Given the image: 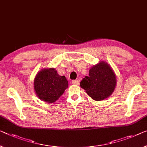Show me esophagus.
Listing matches in <instances>:
<instances>
[{"label":"esophagus","mask_w":147,"mask_h":147,"mask_svg":"<svg viewBox=\"0 0 147 147\" xmlns=\"http://www.w3.org/2000/svg\"><path fill=\"white\" fill-rule=\"evenodd\" d=\"M71 83L73 85H79L80 84V81L78 80H73L71 81Z\"/></svg>","instance_id":"1"}]
</instances>
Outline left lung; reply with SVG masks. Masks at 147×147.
Wrapping results in <instances>:
<instances>
[{"label": "left lung", "instance_id": "left-lung-1", "mask_svg": "<svg viewBox=\"0 0 147 147\" xmlns=\"http://www.w3.org/2000/svg\"><path fill=\"white\" fill-rule=\"evenodd\" d=\"M116 85V75L110 65L104 61L92 66L89 70V76H85L80 83L81 87L96 101L109 97Z\"/></svg>", "mask_w": 147, "mask_h": 147}]
</instances>
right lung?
Segmentation results:
<instances>
[{"instance_id": "right-lung-1", "label": "right lung", "mask_w": 147, "mask_h": 147, "mask_svg": "<svg viewBox=\"0 0 147 147\" xmlns=\"http://www.w3.org/2000/svg\"><path fill=\"white\" fill-rule=\"evenodd\" d=\"M68 87L66 77L61 76L55 68L42 69L34 80V89L37 96L46 102L53 103L62 95Z\"/></svg>"}]
</instances>
